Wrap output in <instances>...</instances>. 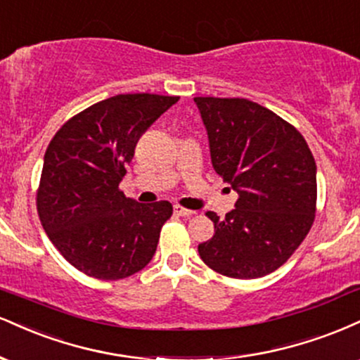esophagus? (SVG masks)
<instances>
[{
	"instance_id": "esophagus-1",
	"label": "esophagus",
	"mask_w": 360,
	"mask_h": 360,
	"mask_svg": "<svg viewBox=\"0 0 360 360\" xmlns=\"http://www.w3.org/2000/svg\"><path fill=\"white\" fill-rule=\"evenodd\" d=\"M173 212H175L176 215H180V217H192L193 214V210H188V209H185V207H181V205H175L173 207Z\"/></svg>"
}]
</instances>
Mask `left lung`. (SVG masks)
<instances>
[{
	"label": "left lung",
	"mask_w": 360,
	"mask_h": 360,
	"mask_svg": "<svg viewBox=\"0 0 360 360\" xmlns=\"http://www.w3.org/2000/svg\"><path fill=\"white\" fill-rule=\"evenodd\" d=\"M207 134L214 170L239 193L236 209L214 222L198 244L202 261L238 280L273 273L297 251L316 210V165L302 133L252 101L193 97Z\"/></svg>",
	"instance_id": "left-lung-1"
}]
</instances>
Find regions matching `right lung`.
Segmentation results:
<instances>
[{"label": "right lung", "instance_id": "add662e5", "mask_svg": "<svg viewBox=\"0 0 360 360\" xmlns=\"http://www.w3.org/2000/svg\"><path fill=\"white\" fill-rule=\"evenodd\" d=\"M176 101L148 92L109 97L72 116L46 148L38 217L58 252L87 276L122 280L153 257L173 207L138 204L120 181L139 136Z\"/></svg>", "mask_w": 360, "mask_h": 360}]
</instances>
